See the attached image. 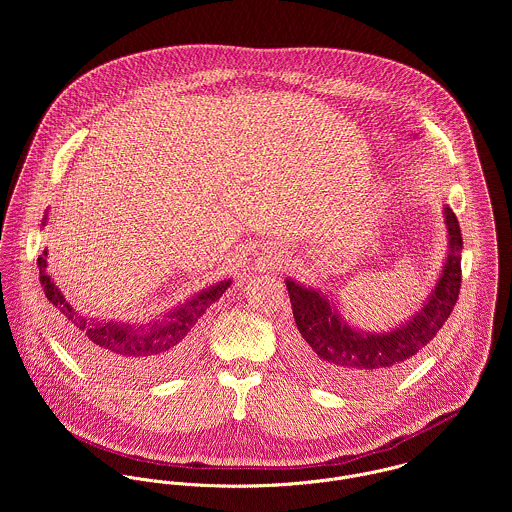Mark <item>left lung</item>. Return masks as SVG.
I'll list each match as a JSON object with an SVG mask.
<instances>
[{
	"label": "left lung",
	"mask_w": 512,
	"mask_h": 512,
	"mask_svg": "<svg viewBox=\"0 0 512 512\" xmlns=\"http://www.w3.org/2000/svg\"><path fill=\"white\" fill-rule=\"evenodd\" d=\"M449 254L436 288L424 309L390 333H359L331 307L323 293L286 280L297 339L293 361L327 388L366 386L396 374L436 337L453 311L461 288V230L445 207Z\"/></svg>",
	"instance_id": "1"
}]
</instances>
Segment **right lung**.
<instances>
[{"label":"right lung","mask_w":512,"mask_h":512,"mask_svg":"<svg viewBox=\"0 0 512 512\" xmlns=\"http://www.w3.org/2000/svg\"><path fill=\"white\" fill-rule=\"evenodd\" d=\"M45 256L47 250L37 258L39 276L47 299L55 307V323L61 335L74 353L92 368L122 380L153 378L179 365L195 345L197 321L230 286V280H224L207 288L177 311L169 313L165 321L149 327L100 323L78 315L67 303L63 293L45 274Z\"/></svg>","instance_id":"obj_1"}]
</instances>
